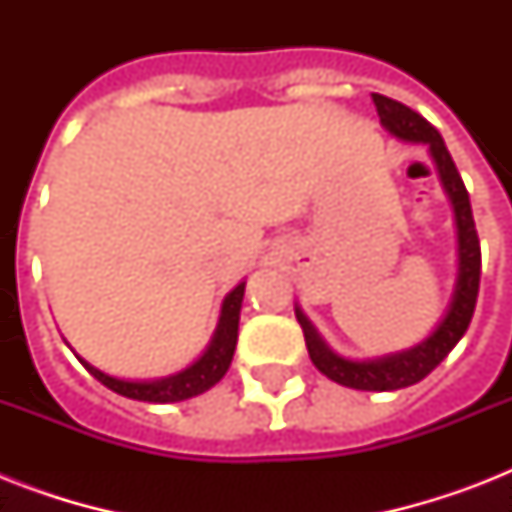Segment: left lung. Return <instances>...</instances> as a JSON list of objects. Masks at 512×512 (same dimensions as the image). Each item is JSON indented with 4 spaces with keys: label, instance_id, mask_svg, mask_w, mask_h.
Returning a JSON list of instances; mask_svg holds the SVG:
<instances>
[{
    "label": "left lung",
    "instance_id": "left-lung-1",
    "mask_svg": "<svg viewBox=\"0 0 512 512\" xmlns=\"http://www.w3.org/2000/svg\"><path fill=\"white\" fill-rule=\"evenodd\" d=\"M377 116L382 127L406 143H425L436 162L438 177L444 183V191L454 207V220H457V252H460V273H457V287L449 311L430 337L401 353L390 356L366 358V361H353L329 348L321 340L308 316L300 308H295V316L300 321L308 345V356L316 364L321 374H327L329 380L340 382L345 388L353 390H398L409 388L414 382L425 380L441 361H444L462 335L468 332L473 311H476L478 284H481V244H478L476 223H473V209H470L468 188L462 183L460 172L454 167L452 154L446 151L444 138L430 122H425L417 111H412L404 103H398L385 95H372Z\"/></svg>",
    "mask_w": 512,
    "mask_h": 512
}]
</instances>
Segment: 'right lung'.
I'll list each match as a JSON object with an SVG mask.
<instances>
[{"instance_id":"1","label":"right lung","mask_w":512,"mask_h":512,"mask_svg":"<svg viewBox=\"0 0 512 512\" xmlns=\"http://www.w3.org/2000/svg\"><path fill=\"white\" fill-rule=\"evenodd\" d=\"M241 300H244V281L239 287L231 289L223 300L220 308V321L212 340H209L207 350L193 361L183 372L162 377V380H119L111 374L100 372L92 364H87L84 358H79L84 369L103 382L106 388H111L119 396L135 398V401H148V404H175V401H185L209 390L212 385L223 380L228 366L233 361V350H236V340H239V313H241Z\"/></svg>"}]
</instances>
